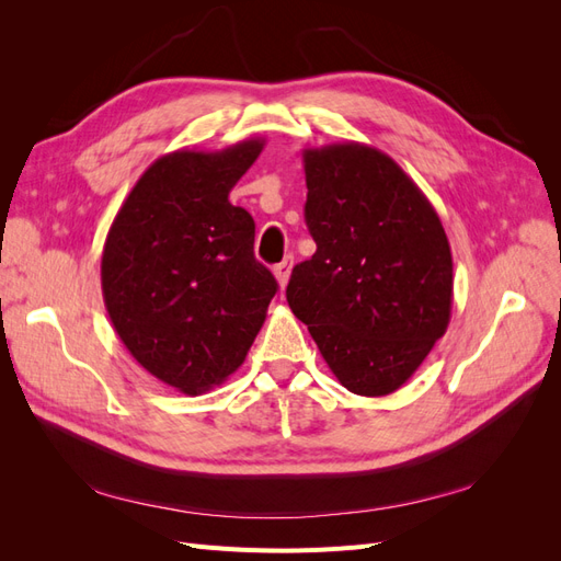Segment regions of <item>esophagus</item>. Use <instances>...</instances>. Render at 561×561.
I'll list each match as a JSON object with an SVG mask.
<instances>
[{
    "label": "esophagus",
    "instance_id": "esophagus-1",
    "mask_svg": "<svg viewBox=\"0 0 561 561\" xmlns=\"http://www.w3.org/2000/svg\"><path fill=\"white\" fill-rule=\"evenodd\" d=\"M290 271H293V254L274 266V274H276V280H278L280 287H285L287 280H290Z\"/></svg>",
    "mask_w": 561,
    "mask_h": 561
}]
</instances>
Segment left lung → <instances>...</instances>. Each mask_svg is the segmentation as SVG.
<instances>
[{"instance_id":"8db88e82","label":"left lung","mask_w":561,"mask_h":561,"mask_svg":"<svg viewBox=\"0 0 561 561\" xmlns=\"http://www.w3.org/2000/svg\"><path fill=\"white\" fill-rule=\"evenodd\" d=\"M313 257L293 268L287 304L332 375L381 398L447 332L454 264L431 201L383 151L360 142L304 149Z\"/></svg>"}]
</instances>
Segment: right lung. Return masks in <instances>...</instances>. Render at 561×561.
I'll return each mask as SVG.
<instances>
[{
  "mask_svg": "<svg viewBox=\"0 0 561 561\" xmlns=\"http://www.w3.org/2000/svg\"><path fill=\"white\" fill-rule=\"evenodd\" d=\"M250 138L222 151L178 149L151 163L103 248L112 325L151 377L186 396L245 360L278 283L254 260V222L229 192L262 154Z\"/></svg>",
  "mask_w": 561,
  "mask_h": 561,
  "instance_id": "right-lung-1",
  "label": "right lung"
}]
</instances>
